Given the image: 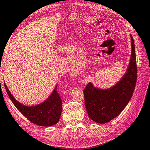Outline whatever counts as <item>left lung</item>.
<instances>
[{
	"label": "left lung",
	"mask_w": 150,
	"mask_h": 150,
	"mask_svg": "<svg viewBox=\"0 0 150 150\" xmlns=\"http://www.w3.org/2000/svg\"><path fill=\"white\" fill-rule=\"evenodd\" d=\"M130 38V60L120 79L107 88L95 87L90 82L83 91L88 116L96 123H107L120 115L133 95L137 79V67L135 45L132 35Z\"/></svg>",
	"instance_id": "left-lung-1"
}]
</instances>
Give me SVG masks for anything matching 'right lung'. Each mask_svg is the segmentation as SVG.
<instances>
[{
  "mask_svg": "<svg viewBox=\"0 0 150 150\" xmlns=\"http://www.w3.org/2000/svg\"><path fill=\"white\" fill-rule=\"evenodd\" d=\"M1 83V81H0ZM4 83L7 94L14 105L28 120L40 126H51L57 124L62 110V101L55 86L52 93L42 103L33 106L24 105L15 98Z\"/></svg>",
  "mask_w": 150,
  "mask_h": 150,
  "instance_id": "right-lung-1",
  "label": "right lung"
}]
</instances>
